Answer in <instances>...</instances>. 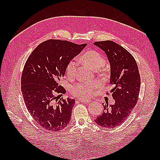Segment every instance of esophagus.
<instances>
[{
    "instance_id": "obj_1",
    "label": "esophagus",
    "mask_w": 160,
    "mask_h": 160,
    "mask_svg": "<svg viewBox=\"0 0 160 160\" xmlns=\"http://www.w3.org/2000/svg\"><path fill=\"white\" fill-rule=\"evenodd\" d=\"M79 101L80 102H84V103H89L90 102V100H79Z\"/></svg>"
}]
</instances>
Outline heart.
I'll use <instances>...</instances> for the list:
<instances>
[{"label":"heart","instance_id":"obj_1","mask_svg":"<svg viewBox=\"0 0 160 160\" xmlns=\"http://www.w3.org/2000/svg\"><path fill=\"white\" fill-rule=\"evenodd\" d=\"M81 60L92 70L100 69L106 62L104 57L100 52L95 50L89 51L83 54ZM77 66V62L74 60H71L67 63L65 68V73L68 78H73L76 76ZM100 73L102 76H104L105 71L104 69L102 70ZM98 84H99L96 81H88L85 82L77 83L71 87L70 91L74 96L80 99L87 100L93 96L95 91L98 87Z\"/></svg>","mask_w":160,"mask_h":160}]
</instances>
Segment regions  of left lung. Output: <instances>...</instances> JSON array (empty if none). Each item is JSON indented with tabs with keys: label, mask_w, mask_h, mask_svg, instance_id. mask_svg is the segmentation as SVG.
Instances as JSON below:
<instances>
[{
	"label": "left lung",
	"mask_w": 160,
	"mask_h": 160,
	"mask_svg": "<svg viewBox=\"0 0 160 160\" xmlns=\"http://www.w3.org/2000/svg\"><path fill=\"white\" fill-rule=\"evenodd\" d=\"M106 53L111 64L110 91L114 104L104 105L95 122L105 128H115L127 120L136 105L140 89V76L135 58L124 47L111 40L95 42ZM108 94V93H107Z\"/></svg>",
	"instance_id": "1"
}]
</instances>
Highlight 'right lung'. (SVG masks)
I'll return each instance as SVG.
<instances>
[{
  "label": "right lung",
  "instance_id": "add662e5",
  "mask_svg": "<svg viewBox=\"0 0 160 160\" xmlns=\"http://www.w3.org/2000/svg\"><path fill=\"white\" fill-rule=\"evenodd\" d=\"M86 45L50 39L37 46L26 61L21 76L24 101L32 117L46 130L59 131L69 123L76 100H58L66 93L60 80L67 63Z\"/></svg>",
  "mask_w": 160,
  "mask_h": 160
}]
</instances>
